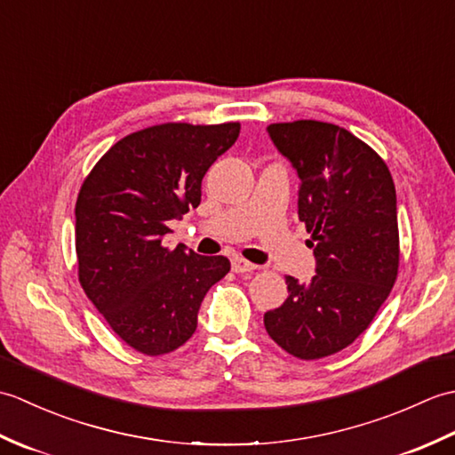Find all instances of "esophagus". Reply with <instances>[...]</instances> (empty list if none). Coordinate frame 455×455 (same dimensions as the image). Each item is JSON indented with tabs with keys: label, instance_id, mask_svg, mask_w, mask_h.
<instances>
[{
	"label": "esophagus",
	"instance_id": "34e87169",
	"mask_svg": "<svg viewBox=\"0 0 455 455\" xmlns=\"http://www.w3.org/2000/svg\"><path fill=\"white\" fill-rule=\"evenodd\" d=\"M254 269H256V266L250 264L248 259H244V258H235L233 259V272L235 274H250V272H254Z\"/></svg>",
	"mask_w": 455,
	"mask_h": 455
}]
</instances>
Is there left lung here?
<instances>
[{
	"label": "left lung",
	"instance_id": "8db88e82",
	"mask_svg": "<svg viewBox=\"0 0 455 455\" xmlns=\"http://www.w3.org/2000/svg\"><path fill=\"white\" fill-rule=\"evenodd\" d=\"M275 148L293 164L299 219L316 275H287V299L264 315L272 340L299 360L350 346L389 297L399 272L397 193L387 164L350 131L323 121L274 123Z\"/></svg>",
	"mask_w": 455,
	"mask_h": 455
}]
</instances>
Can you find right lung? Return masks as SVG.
<instances>
[{
	"label": "right lung",
	"instance_id": "right-lung-1",
	"mask_svg": "<svg viewBox=\"0 0 455 455\" xmlns=\"http://www.w3.org/2000/svg\"><path fill=\"white\" fill-rule=\"evenodd\" d=\"M240 123H164L121 139L84 180L76 201V254L85 295L121 340L170 354L197 328L203 297L230 272L225 256L164 246L168 222L201 203L211 164Z\"/></svg>",
	"mask_w": 455,
	"mask_h": 455
}]
</instances>
